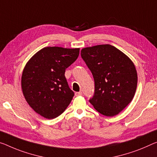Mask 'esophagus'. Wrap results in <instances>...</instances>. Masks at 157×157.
<instances>
[{
	"instance_id": "obj_1",
	"label": "esophagus",
	"mask_w": 157,
	"mask_h": 157,
	"mask_svg": "<svg viewBox=\"0 0 157 157\" xmlns=\"http://www.w3.org/2000/svg\"><path fill=\"white\" fill-rule=\"evenodd\" d=\"M83 95V93L81 92V91H80V92H76L75 93V95L76 96H81Z\"/></svg>"
}]
</instances>
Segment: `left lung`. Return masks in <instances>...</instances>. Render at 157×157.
<instances>
[{"mask_svg":"<svg viewBox=\"0 0 157 157\" xmlns=\"http://www.w3.org/2000/svg\"><path fill=\"white\" fill-rule=\"evenodd\" d=\"M81 55L95 81V93L89 102L104 116L118 114L136 93L137 75L134 64L109 44L83 48Z\"/></svg>","mask_w":157,"mask_h":157,"instance_id":"1","label":"left lung"}]
</instances>
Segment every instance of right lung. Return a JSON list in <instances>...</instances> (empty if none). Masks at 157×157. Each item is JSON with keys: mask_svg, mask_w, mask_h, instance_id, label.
<instances>
[{"mask_svg": "<svg viewBox=\"0 0 157 157\" xmlns=\"http://www.w3.org/2000/svg\"><path fill=\"white\" fill-rule=\"evenodd\" d=\"M79 48L46 47L29 59L21 76V88L30 107L45 119L63 113L74 95L64 74L78 58Z\"/></svg>", "mask_w": 157, "mask_h": 157, "instance_id": "right-lung-1", "label": "right lung"}]
</instances>
